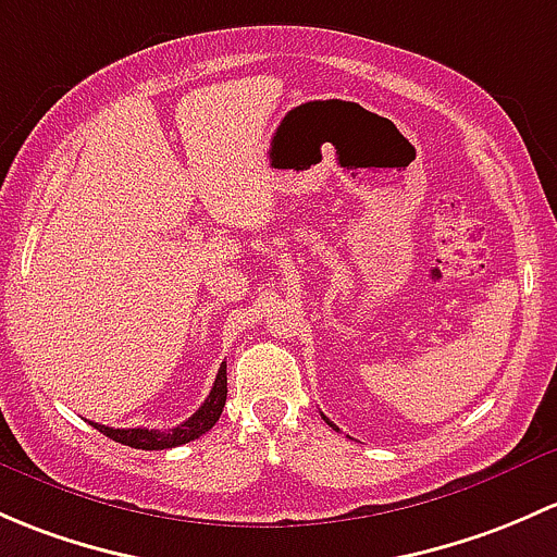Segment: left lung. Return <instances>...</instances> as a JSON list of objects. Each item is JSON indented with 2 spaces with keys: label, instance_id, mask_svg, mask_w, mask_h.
I'll return each mask as SVG.
<instances>
[{
  "label": "left lung",
  "instance_id": "left-lung-1",
  "mask_svg": "<svg viewBox=\"0 0 557 557\" xmlns=\"http://www.w3.org/2000/svg\"><path fill=\"white\" fill-rule=\"evenodd\" d=\"M324 421H326V423H330V426H332V429H337V426H335V423H332V421H330V418H326V416H324ZM337 432H341V429H337Z\"/></svg>",
  "mask_w": 557,
  "mask_h": 557
}]
</instances>
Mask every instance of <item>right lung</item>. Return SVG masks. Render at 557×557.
Masks as SVG:
<instances>
[{"mask_svg": "<svg viewBox=\"0 0 557 557\" xmlns=\"http://www.w3.org/2000/svg\"><path fill=\"white\" fill-rule=\"evenodd\" d=\"M227 399V364L222 362L220 372L214 377V386H211L206 403L187 418L185 423H180L176 429H169V432H158V429H112L104 426V423H94L101 434H107L109 440L120 445H128V448L136 450H163V448H176V445H185L198 440L200 434L209 432L222 416V407H225Z\"/></svg>", "mask_w": 557, "mask_h": 557, "instance_id": "right-lung-1", "label": "right lung"}]
</instances>
